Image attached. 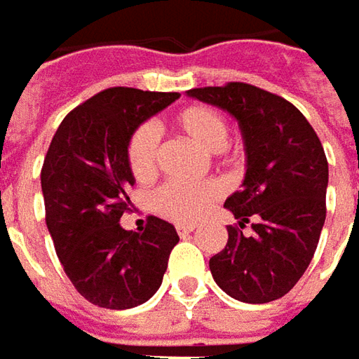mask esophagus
Returning <instances> with one entry per match:
<instances>
[{
	"label": "esophagus",
	"mask_w": 359,
	"mask_h": 359,
	"mask_svg": "<svg viewBox=\"0 0 359 359\" xmlns=\"http://www.w3.org/2000/svg\"><path fill=\"white\" fill-rule=\"evenodd\" d=\"M175 231H177L180 237H185V235H189L191 231H196V225H191V223H180V225L175 227Z\"/></svg>",
	"instance_id": "34e87169"
}]
</instances>
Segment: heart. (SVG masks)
Segmentation results:
<instances>
[{
    "label": "heart",
    "mask_w": 359,
    "mask_h": 359,
    "mask_svg": "<svg viewBox=\"0 0 359 359\" xmlns=\"http://www.w3.org/2000/svg\"><path fill=\"white\" fill-rule=\"evenodd\" d=\"M172 124L205 151L221 150L229 132L225 116L208 104H189L177 110ZM126 163L132 177L138 182H146L156 174L158 138L150 126H140L132 132L126 146ZM221 194L223 187L217 182L201 185L165 184L154 194V209L172 221H196L208 213Z\"/></svg>",
    "instance_id": "1"
}]
</instances>
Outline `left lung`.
<instances>
[{
    "mask_svg": "<svg viewBox=\"0 0 359 359\" xmlns=\"http://www.w3.org/2000/svg\"><path fill=\"white\" fill-rule=\"evenodd\" d=\"M241 128L247 174L225 208V249L209 259L219 288L249 304L283 298L309 269L326 219L328 160L304 114L283 96L247 83L191 88ZM247 222L252 231L243 233Z\"/></svg>",
    "mask_w": 359,
    "mask_h": 359,
    "instance_id": "left-lung-1",
    "label": "left lung"
}]
</instances>
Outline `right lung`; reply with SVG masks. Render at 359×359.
<instances>
[{
	"instance_id": "right-lung-1",
	"label": "right lung",
	"mask_w": 359,
	"mask_h": 359,
	"mask_svg": "<svg viewBox=\"0 0 359 359\" xmlns=\"http://www.w3.org/2000/svg\"><path fill=\"white\" fill-rule=\"evenodd\" d=\"M175 98L177 93L107 88L65 116L45 156L41 189L55 251L74 288L100 309L150 300L180 241L174 225L154 215L142 233L118 223L130 211L134 185L128 138Z\"/></svg>"
}]
</instances>
